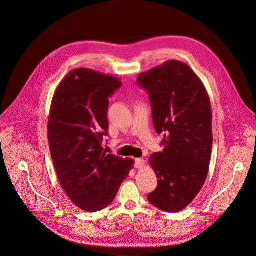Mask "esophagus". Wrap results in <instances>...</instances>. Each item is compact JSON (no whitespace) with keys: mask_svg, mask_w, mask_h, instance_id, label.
I'll list each match as a JSON object with an SVG mask.
<instances>
[{"mask_svg":"<svg viewBox=\"0 0 256 256\" xmlns=\"http://www.w3.org/2000/svg\"><path fill=\"white\" fill-rule=\"evenodd\" d=\"M144 164H146V162L144 158H138L136 160V164H134V166L136 168H144Z\"/></svg>","mask_w":256,"mask_h":256,"instance_id":"1","label":"esophagus"}]
</instances>
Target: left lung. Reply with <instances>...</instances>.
Returning a JSON list of instances; mask_svg holds the SVG:
<instances>
[{
    "mask_svg": "<svg viewBox=\"0 0 256 256\" xmlns=\"http://www.w3.org/2000/svg\"><path fill=\"white\" fill-rule=\"evenodd\" d=\"M138 84L148 90L152 120L164 134L162 152L148 162L158 188L148 202L166 212L186 208L208 178L212 150V112L206 88L184 62L172 60L142 72Z\"/></svg>",
    "mask_w": 256,
    "mask_h": 256,
    "instance_id": "left-lung-1",
    "label": "left lung"
}]
</instances>
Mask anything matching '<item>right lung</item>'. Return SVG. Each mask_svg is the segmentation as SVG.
I'll return each instance as SVG.
<instances>
[{
	"mask_svg": "<svg viewBox=\"0 0 256 256\" xmlns=\"http://www.w3.org/2000/svg\"><path fill=\"white\" fill-rule=\"evenodd\" d=\"M120 86L114 76L74 68L52 100L48 140L54 166L66 196L86 212L108 206L134 164L102 146L108 130V98Z\"/></svg>",
	"mask_w": 256,
	"mask_h": 256,
	"instance_id": "right-lung-1",
	"label": "right lung"
}]
</instances>
